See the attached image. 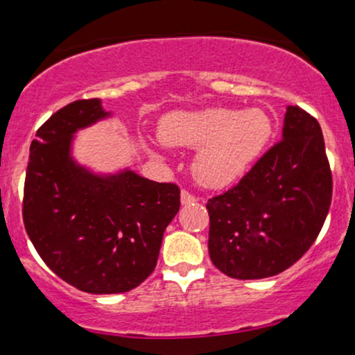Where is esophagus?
Here are the masks:
<instances>
[{
	"label": "esophagus",
	"instance_id": "1",
	"mask_svg": "<svg viewBox=\"0 0 355 355\" xmlns=\"http://www.w3.org/2000/svg\"><path fill=\"white\" fill-rule=\"evenodd\" d=\"M180 202H182V205H190V203L197 202V198H195L191 193H189V191H187V190H182Z\"/></svg>",
	"mask_w": 355,
	"mask_h": 355
}]
</instances>
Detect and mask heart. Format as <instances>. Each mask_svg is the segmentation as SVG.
I'll list each match as a JSON object with an SVG mask.
<instances>
[{
  "label": "heart",
  "instance_id": "b5f03b06",
  "mask_svg": "<svg viewBox=\"0 0 355 355\" xmlns=\"http://www.w3.org/2000/svg\"><path fill=\"white\" fill-rule=\"evenodd\" d=\"M270 133V118L262 110L205 108L170 113L162 120L158 135L168 146L198 148L191 172L202 185L220 189L247 172Z\"/></svg>",
  "mask_w": 355,
  "mask_h": 355
}]
</instances>
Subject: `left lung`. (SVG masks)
Here are the masks:
<instances>
[{
  "mask_svg": "<svg viewBox=\"0 0 355 355\" xmlns=\"http://www.w3.org/2000/svg\"><path fill=\"white\" fill-rule=\"evenodd\" d=\"M332 175L319 121L285 110L282 138L237 187L207 203L209 254L232 279H266L294 266L327 217Z\"/></svg>",
  "mask_w": 355,
  "mask_h": 355,
  "instance_id": "1",
  "label": "left lung"
}]
</instances>
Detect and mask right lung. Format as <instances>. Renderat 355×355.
<instances>
[{
	"label": "right lung",
	"instance_id": "right-lung-1",
	"mask_svg": "<svg viewBox=\"0 0 355 355\" xmlns=\"http://www.w3.org/2000/svg\"><path fill=\"white\" fill-rule=\"evenodd\" d=\"M112 116L100 98L53 113L31 141L24 182L28 237L60 279L88 294H121L144 282L180 209L173 183L128 166L95 172L73 157L76 132Z\"/></svg>",
	"mask_w": 355,
	"mask_h": 355
}]
</instances>
